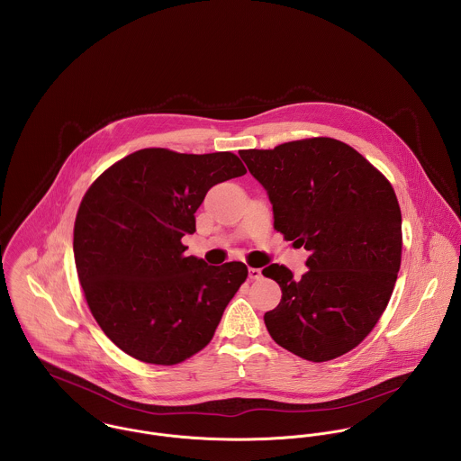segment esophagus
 <instances>
[{"mask_svg": "<svg viewBox=\"0 0 461 461\" xmlns=\"http://www.w3.org/2000/svg\"><path fill=\"white\" fill-rule=\"evenodd\" d=\"M263 276L261 269L259 267H249V278L250 280H259Z\"/></svg>", "mask_w": 461, "mask_h": 461, "instance_id": "esophagus-1", "label": "esophagus"}]
</instances>
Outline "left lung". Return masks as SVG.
<instances>
[{
    "label": "left lung",
    "mask_w": 461,
    "mask_h": 461,
    "mask_svg": "<svg viewBox=\"0 0 461 461\" xmlns=\"http://www.w3.org/2000/svg\"><path fill=\"white\" fill-rule=\"evenodd\" d=\"M273 205V227L311 252L300 278L269 264L282 289L264 314L271 339L312 362L358 346L384 314L401 266V209L391 183L353 147L307 138L240 150Z\"/></svg>",
    "instance_id": "obj_1"
}]
</instances>
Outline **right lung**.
<instances>
[{
	"instance_id": "obj_1",
	"label": "right lung",
	"mask_w": 461,
	"mask_h": 461,
	"mask_svg": "<svg viewBox=\"0 0 461 461\" xmlns=\"http://www.w3.org/2000/svg\"><path fill=\"white\" fill-rule=\"evenodd\" d=\"M232 152L141 149L88 188L74 223V261L97 325L132 358L174 366L209 344L247 280L243 263L207 266L181 243L218 183L245 176Z\"/></svg>"
}]
</instances>
